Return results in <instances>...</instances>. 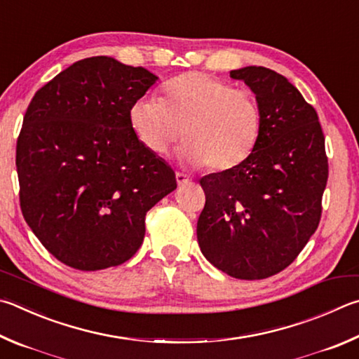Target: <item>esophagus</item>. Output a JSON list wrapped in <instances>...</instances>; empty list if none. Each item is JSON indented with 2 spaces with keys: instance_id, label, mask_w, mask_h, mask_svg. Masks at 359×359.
<instances>
[{
  "instance_id": "34e87169",
  "label": "esophagus",
  "mask_w": 359,
  "mask_h": 359,
  "mask_svg": "<svg viewBox=\"0 0 359 359\" xmlns=\"http://www.w3.org/2000/svg\"><path fill=\"white\" fill-rule=\"evenodd\" d=\"M175 180H177V185L179 187H185V185H188L190 184V177H188V175H185V174H182V172H175Z\"/></svg>"
}]
</instances>
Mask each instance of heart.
I'll return each mask as SVG.
<instances>
[{"instance_id":"heart-1","label":"heart","mask_w":359,"mask_h":359,"mask_svg":"<svg viewBox=\"0 0 359 359\" xmlns=\"http://www.w3.org/2000/svg\"><path fill=\"white\" fill-rule=\"evenodd\" d=\"M135 135L163 155L184 135L177 158L190 168L226 172L242 165L256 147L262 113L250 90L233 89L204 72L174 76L161 100L140 97L128 109Z\"/></svg>"}]
</instances>
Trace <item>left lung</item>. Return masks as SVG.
<instances>
[{
    "label": "left lung",
    "mask_w": 359,
    "mask_h": 359,
    "mask_svg": "<svg viewBox=\"0 0 359 359\" xmlns=\"http://www.w3.org/2000/svg\"><path fill=\"white\" fill-rule=\"evenodd\" d=\"M231 78L256 95L262 128L245 163L199 180L198 242L218 270L251 281L289 266L316 232L328 158L316 109L287 78L260 66L231 70Z\"/></svg>",
    "instance_id": "left-lung-1"
}]
</instances>
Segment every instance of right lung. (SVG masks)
Listing matches in <instances>:
<instances>
[{"instance_id": "right-lung-1", "label": "right lung", "mask_w": 359, "mask_h": 359, "mask_svg": "<svg viewBox=\"0 0 359 359\" xmlns=\"http://www.w3.org/2000/svg\"><path fill=\"white\" fill-rule=\"evenodd\" d=\"M157 80L114 57H86L39 89L26 109L15 157L22 213L72 269L128 260L144 238L146 213L177 188L172 168L128 119Z\"/></svg>"}]
</instances>
